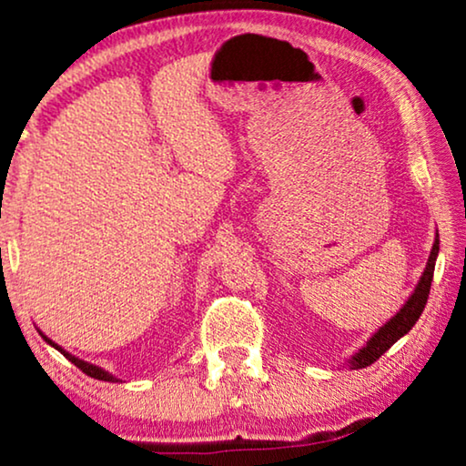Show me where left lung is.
<instances>
[{
	"mask_svg": "<svg viewBox=\"0 0 466 466\" xmlns=\"http://www.w3.org/2000/svg\"><path fill=\"white\" fill-rule=\"evenodd\" d=\"M439 257V233H435V241H432L429 260H426V267L420 276L416 289L411 290V295L407 297V301L400 305L397 314L381 324V327L375 330V333L369 337L367 343L362 348L356 350V352L350 356L346 360V365L350 369H362L369 367L371 362L380 359L381 354L386 352L388 348H392L400 337H405L410 333L413 324L418 322V318L422 316L426 299H429L431 292V282H432V273H435V263Z\"/></svg>",
	"mask_w": 466,
	"mask_h": 466,
	"instance_id": "8db88e82",
	"label": "left lung"
}]
</instances>
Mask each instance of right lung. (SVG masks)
Instances as JSON below:
<instances>
[{
  "label": "right lung",
  "instance_id": "add662e5",
  "mask_svg": "<svg viewBox=\"0 0 466 466\" xmlns=\"http://www.w3.org/2000/svg\"><path fill=\"white\" fill-rule=\"evenodd\" d=\"M37 333H40V335H42V339H44V341H46L50 348L59 350V352H61L63 356H66V359H67V360H72V362H74V365H76V367H78L82 373L91 375V378H95V380H99V381H112V384H116V381H123V380H118V378H116V375H112L110 371H106V369H104V367H99V365H93V362H88V360H82V359H78V356H74L72 352H67V350H63V348L59 346V343H55L53 339H50V337H46V335H44L40 329H37Z\"/></svg>",
  "mask_w": 466,
  "mask_h": 466
}]
</instances>
